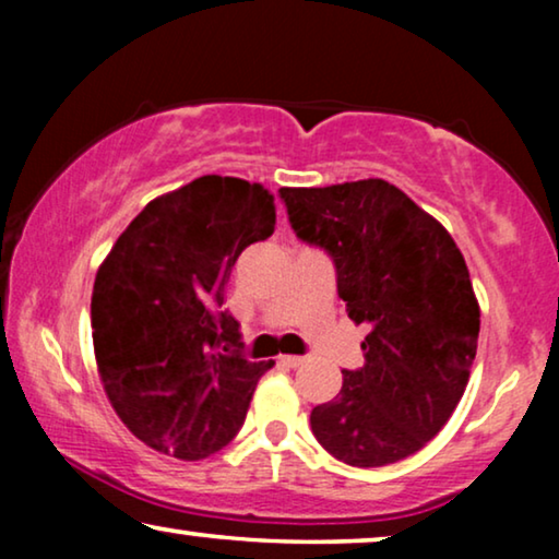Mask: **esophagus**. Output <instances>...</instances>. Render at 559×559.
<instances>
[{"instance_id": "34e87169", "label": "esophagus", "mask_w": 559, "mask_h": 559, "mask_svg": "<svg viewBox=\"0 0 559 559\" xmlns=\"http://www.w3.org/2000/svg\"><path fill=\"white\" fill-rule=\"evenodd\" d=\"M280 361L285 364V366H289V369H297V366L305 364V356H282Z\"/></svg>"}]
</instances>
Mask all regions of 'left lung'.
Here are the masks:
<instances>
[{"label":"left lung","instance_id":"1","mask_svg":"<svg viewBox=\"0 0 559 559\" xmlns=\"http://www.w3.org/2000/svg\"><path fill=\"white\" fill-rule=\"evenodd\" d=\"M297 239L328 251L338 297L369 325L366 364L343 369L335 400L310 427L356 468H379L425 448L468 384L480 310L453 236L392 182L280 188Z\"/></svg>","mask_w":559,"mask_h":559}]
</instances>
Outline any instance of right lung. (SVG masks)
Instances as JSON below:
<instances>
[{"label": "right lung", "instance_id": "right-lung-1", "mask_svg": "<svg viewBox=\"0 0 559 559\" xmlns=\"http://www.w3.org/2000/svg\"><path fill=\"white\" fill-rule=\"evenodd\" d=\"M272 231L270 190L203 175L144 205L98 266V373L121 423L159 453L201 461L228 445L274 366L241 356L239 323L221 310L236 259Z\"/></svg>", "mask_w": 559, "mask_h": 559}]
</instances>
